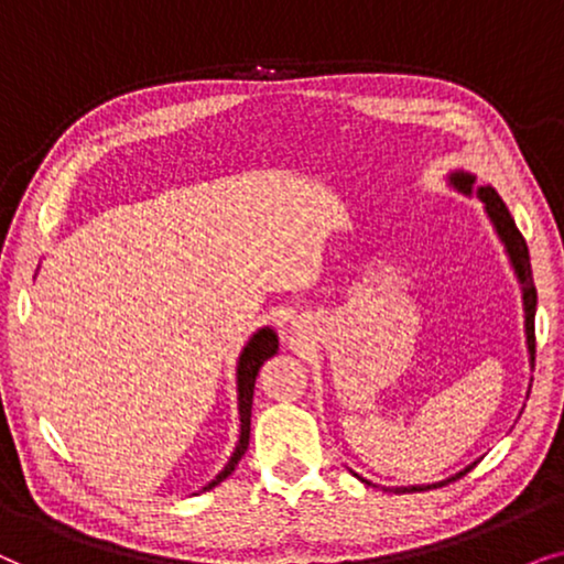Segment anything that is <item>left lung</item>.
<instances>
[{"label": "left lung", "instance_id": "1", "mask_svg": "<svg viewBox=\"0 0 564 564\" xmlns=\"http://www.w3.org/2000/svg\"><path fill=\"white\" fill-rule=\"evenodd\" d=\"M475 175H469V172H452L448 175V183H452L456 191L464 193V195H471V187H475ZM477 198L485 204V212L490 216L495 231H498L502 247H506L508 252V260L510 265L516 270V278L518 283H521V296H523V312H527V345H529V356H531V366H534V358H536V337H534V317H536V286H534V275H531V260H529V247H527V239H523L521 231H518L513 216H510L508 206L502 204V198L498 193H495V187L485 185V187H477ZM475 467V464H471ZM462 469L459 475L444 479V482H433V485H410V487H394V492H423V490H433V487H441V485H448L454 482V479H459L467 475L471 469ZM356 475V471H352ZM358 477V475H356ZM360 482L371 485L369 479L358 477Z\"/></svg>", "mask_w": 564, "mask_h": 564}]
</instances>
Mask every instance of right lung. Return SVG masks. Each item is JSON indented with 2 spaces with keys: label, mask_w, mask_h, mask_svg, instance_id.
<instances>
[{
  "label": "right lung",
  "mask_w": 564,
  "mask_h": 564,
  "mask_svg": "<svg viewBox=\"0 0 564 564\" xmlns=\"http://www.w3.org/2000/svg\"><path fill=\"white\" fill-rule=\"evenodd\" d=\"M278 350V335L273 333L270 327H262L258 329L250 337V343L245 345L242 356H239V364H237V402H239V441H237V448L235 454H231V459L227 462V467H224L216 479H212L204 490H212L219 482H224L235 467L242 459L247 446H250V417H252V394H254V379H258V371L260 366L265 364L268 358H273Z\"/></svg>",
  "instance_id": "right-lung-1"
}]
</instances>
